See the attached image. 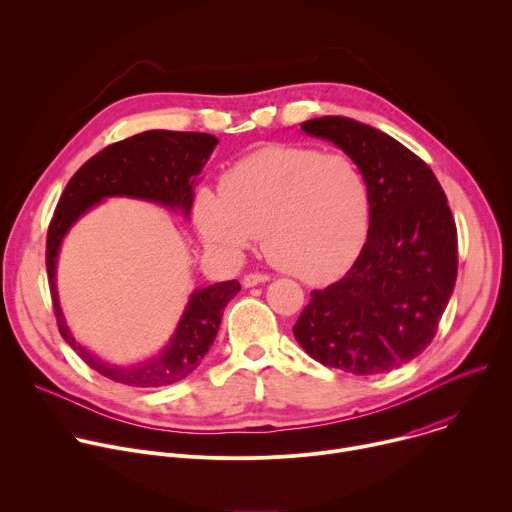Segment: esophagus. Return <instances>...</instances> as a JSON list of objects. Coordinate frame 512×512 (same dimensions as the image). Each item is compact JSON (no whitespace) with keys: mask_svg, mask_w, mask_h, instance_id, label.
Returning a JSON list of instances; mask_svg holds the SVG:
<instances>
[{"mask_svg":"<svg viewBox=\"0 0 512 512\" xmlns=\"http://www.w3.org/2000/svg\"><path fill=\"white\" fill-rule=\"evenodd\" d=\"M271 277L267 273H249L243 277V285L245 287H253V285H259V283H267Z\"/></svg>","mask_w":512,"mask_h":512,"instance_id":"obj_1","label":"esophagus"}]
</instances>
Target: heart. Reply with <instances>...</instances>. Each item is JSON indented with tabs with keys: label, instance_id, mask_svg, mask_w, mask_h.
Masks as SVG:
<instances>
[{
	"label": "heart",
	"instance_id": "b5f03b06",
	"mask_svg": "<svg viewBox=\"0 0 512 512\" xmlns=\"http://www.w3.org/2000/svg\"><path fill=\"white\" fill-rule=\"evenodd\" d=\"M373 198L362 168L342 152L265 145L233 164L218 194L202 188L194 221L202 241L241 253L263 237L267 259L308 283L346 271L367 243Z\"/></svg>",
	"mask_w": 512,
	"mask_h": 512
}]
</instances>
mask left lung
I'll return each mask as SVG.
<instances>
[{"mask_svg":"<svg viewBox=\"0 0 512 512\" xmlns=\"http://www.w3.org/2000/svg\"><path fill=\"white\" fill-rule=\"evenodd\" d=\"M348 154L371 186L367 243L348 273L312 291L294 336L324 367L352 375L399 369L437 332L458 275V233L431 168L391 135L328 115L302 123Z\"/></svg>","mask_w":512,"mask_h":512,"instance_id":"obj_1","label":"left lung"}]
</instances>
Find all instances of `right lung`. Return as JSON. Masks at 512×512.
Masks as SVG:
<instances>
[{
	"label": "right lung",
	"mask_w": 512,
	"mask_h": 512,
	"mask_svg": "<svg viewBox=\"0 0 512 512\" xmlns=\"http://www.w3.org/2000/svg\"><path fill=\"white\" fill-rule=\"evenodd\" d=\"M218 139L196 131H143L107 145L72 176L56 204L46 239V271L60 336L93 371L129 387H164L188 377L212 346L225 306L241 289L239 281H221L196 289L178 322L170 344L150 360L113 364L89 352L66 328L56 294V257L68 229L109 196L152 200L190 214L194 180Z\"/></svg>",
	"instance_id": "obj_1"
}]
</instances>
